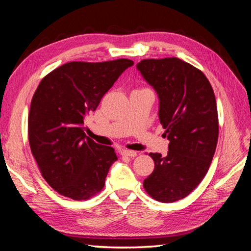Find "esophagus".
I'll return each mask as SVG.
<instances>
[{
    "label": "esophagus",
    "instance_id": "esophagus-1",
    "mask_svg": "<svg viewBox=\"0 0 251 251\" xmlns=\"http://www.w3.org/2000/svg\"><path fill=\"white\" fill-rule=\"evenodd\" d=\"M121 154H122V156H129V157L137 156V152L134 151H129V150H123L121 151Z\"/></svg>",
    "mask_w": 251,
    "mask_h": 251
}]
</instances>
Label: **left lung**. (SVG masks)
I'll list each match as a JSON object with an SVG mask.
<instances>
[{
    "label": "left lung",
    "instance_id": "left-lung-1",
    "mask_svg": "<svg viewBox=\"0 0 251 251\" xmlns=\"http://www.w3.org/2000/svg\"><path fill=\"white\" fill-rule=\"evenodd\" d=\"M137 69L158 94L169 141L167 156L150 154L155 168L143 186L155 201L174 202L201 184L214 157L219 133L214 90L201 70L177 57L143 59Z\"/></svg>",
    "mask_w": 251,
    "mask_h": 251
}]
</instances>
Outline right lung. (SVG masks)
I'll list each match as a JSON object with an SVG mask.
<instances>
[{
  "mask_svg": "<svg viewBox=\"0 0 251 251\" xmlns=\"http://www.w3.org/2000/svg\"><path fill=\"white\" fill-rule=\"evenodd\" d=\"M133 64L127 58L70 62L37 86L28 114L29 147L42 176L62 196L86 201L104 188L116 152L85 135L84 120Z\"/></svg>",
  "mask_w": 251,
  "mask_h": 251,
  "instance_id": "right-lung-1",
  "label": "right lung"
}]
</instances>
